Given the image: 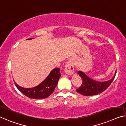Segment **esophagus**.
Returning <instances> with one entry per match:
<instances>
[{
	"label": "esophagus",
	"mask_w": 126,
	"mask_h": 126,
	"mask_svg": "<svg viewBox=\"0 0 126 126\" xmlns=\"http://www.w3.org/2000/svg\"><path fill=\"white\" fill-rule=\"evenodd\" d=\"M64 72L67 75H71L74 72V64L71 60H69L65 64Z\"/></svg>",
	"instance_id": "1"
}]
</instances>
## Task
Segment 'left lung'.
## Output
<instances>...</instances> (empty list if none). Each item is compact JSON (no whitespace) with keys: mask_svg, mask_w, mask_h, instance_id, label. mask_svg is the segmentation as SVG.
<instances>
[{"mask_svg":"<svg viewBox=\"0 0 126 126\" xmlns=\"http://www.w3.org/2000/svg\"><path fill=\"white\" fill-rule=\"evenodd\" d=\"M78 74L82 79V85L76 90L77 92L82 95L89 96V95H97L102 93L109 87L113 81L116 75V71L114 76L106 81H98L90 78L87 75L81 71H78Z\"/></svg>","mask_w":126,"mask_h":126,"instance_id":"left-lung-1","label":"left lung"}]
</instances>
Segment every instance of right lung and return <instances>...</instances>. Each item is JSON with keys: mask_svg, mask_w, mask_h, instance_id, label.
Here are the masks:
<instances>
[{"mask_svg": "<svg viewBox=\"0 0 126 126\" xmlns=\"http://www.w3.org/2000/svg\"><path fill=\"white\" fill-rule=\"evenodd\" d=\"M32 39H33V38L27 39L29 40ZM61 76L60 69L54 68L44 81L36 87L25 88L20 87L15 81V84L17 88L22 94L30 98L35 99H44L47 98L53 93Z\"/></svg>", "mask_w": 126, "mask_h": 126, "instance_id": "1", "label": "right lung"}]
</instances>
